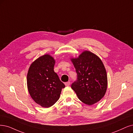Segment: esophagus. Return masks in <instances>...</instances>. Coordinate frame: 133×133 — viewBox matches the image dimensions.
<instances>
[{"mask_svg": "<svg viewBox=\"0 0 133 133\" xmlns=\"http://www.w3.org/2000/svg\"><path fill=\"white\" fill-rule=\"evenodd\" d=\"M65 84L66 86H70V84H71V82H70V81H68L67 82H66L65 83Z\"/></svg>", "mask_w": 133, "mask_h": 133, "instance_id": "1", "label": "esophagus"}]
</instances>
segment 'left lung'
Wrapping results in <instances>:
<instances>
[{
    "label": "left lung",
    "mask_w": 133,
    "mask_h": 133,
    "mask_svg": "<svg viewBox=\"0 0 133 133\" xmlns=\"http://www.w3.org/2000/svg\"><path fill=\"white\" fill-rule=\"evenodd\" d=\"M71 61L77 74V79L71 88L78 99L88 105L99 101L107 87V73L101 59L95 54L85 51Z\"/></svg>",
    "instance_id": "left-lung-1"
}]
</instances>
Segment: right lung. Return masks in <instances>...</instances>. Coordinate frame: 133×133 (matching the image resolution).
Returning <instances> with one entry per match:
<instances>
[{
  "mask_svg": "<svg viewBox=\"0 0 133 133\" xmlns=\"http://www.w3.org/2000/svg\"><path fill=\"white\" fill-rule=\"evenodd\" d=\"M55 61L50 55H44L30 66L27 73V87L29 94L37 104L49 107L59 99L65 84L54 71Z\"/></svg>",
  "mask_w": 133,
  "mask_h": 133,
  "instance_id": "right-lung-1",
  "label": "right lung"
}]
</instances>
